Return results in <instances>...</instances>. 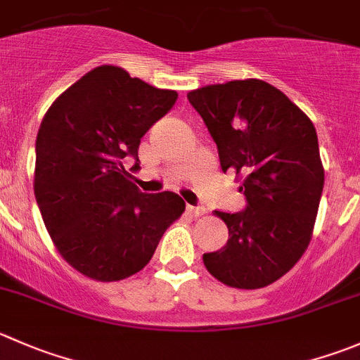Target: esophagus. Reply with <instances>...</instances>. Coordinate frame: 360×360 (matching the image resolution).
<instances>
[{
  "label": "esophagus",
  "mask_w": 360,
  "mask_h": 360,
  "mask_svg": "<svg viewBox=\"0 0 360 360\" xmlns=\"http://www.w3.org/2000/svg\"><path fill=\"white\" fill-rule=\"evenodd\" d=\"M205 211H207V209L202 207V205H188V212H190V214H193V216L205 214Z\"/></svg>",
  "instance_id": "34e87169"
}]
</instances>
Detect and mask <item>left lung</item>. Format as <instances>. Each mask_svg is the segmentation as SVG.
Segmentation results:
<instances>
[{
	"mask_svg": "<svg viewBox=\"0 0 360 360\" xmlns=\"http://www.w3.org/2000/svg\"><path fill=\"white\" fill-rule=\"evenodd\" d=\"M216 142L219 165L244 174L246 209L214 211L229 229L204 265L233 288L267 287L287 274L311 240L323 167L311 120L287 95L258 79L188 93Z\"/></svg>",
	"mask_w": 360,
	"mask_h": 360,
	"instance_id": "left-lung-1",
	"label": "left lung"
}]
</instances>
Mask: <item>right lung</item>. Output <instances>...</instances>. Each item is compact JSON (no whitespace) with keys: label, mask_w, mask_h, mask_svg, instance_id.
<instances>
[{"label":"right lung","mask_w":360,"mask_h":360,"mask_svg":"<svg viewBox=\"0 0 360 360\" xmlns=\"http://www.w3.org/2000/svg\"><path fill=\"white\" fill-rule=\"evenodd\" d=\"M176 100V91L103 65L72 84L44 116L34 197L52 243L84 276L120 281L139 273L184 212L179 195L142 193L124 167L134 158L130 170L141 169V139Z\"/></svg>","instance_id":"right-lung-1"}]
</instances>
